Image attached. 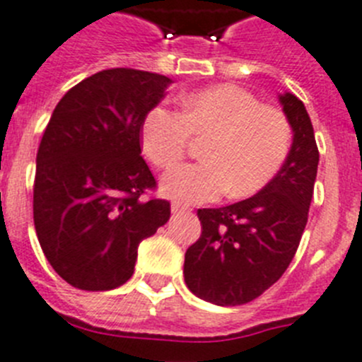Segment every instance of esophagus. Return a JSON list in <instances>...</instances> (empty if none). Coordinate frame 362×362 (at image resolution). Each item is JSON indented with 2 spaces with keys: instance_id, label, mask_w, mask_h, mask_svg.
I'll list each match as a JSON object with an SVG mask.
<instances>
[{
  "instance_id": "obj_1",
  "label": "esophagus",
  "mask_w": 362,
  "mask_h": 362,
  "mask_svg": "<svg viewBox=\"0 0 362 362\" xmlns=\"http://www.w3.org/2000/svg\"><path fill=\"white\" fill-rule=\"evenodd\" d=\"M185 211H187V207H185V205H180V204H177V202H175V204H171V213H173V214H180V213H185Z\"/></svg>"
}]
</instances>
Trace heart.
Returning <instances> with one entry per match:
<instances>
[{
	"label": "heart",
	"mask_w": 362,
	"mask_h": 362,
	"mask_svg": "<svg viewBox=\"0 0 362 362\" xmlns=\"http://www.w3.org/2000/svg\"><path fill=\"white\" fill-rule=\"evenodd\" d=\"M180 104V113L164 106L146 113V157L157 168H169L184 157L189 135L211 139L202 153L205 162L177 165L162 177L164 197L182 204H205L226 193L247 198L279 173L292 141L285 113L230 84L185 95Z\"/></svg>",
	"instance_id": "heart-1"
}]
</instances>
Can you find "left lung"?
I'll use <instances>...</instances> for the list:
<instances>
[{
    "instance_id": "1",
    "label": "left lung",
    "mask_w": 362,
    "mask_h": 362,
    "mask_svg": "<svg viewBox=\"0 0 362 362\" xmlns=\"http://www.w3.org/2000/svg\"><path fill=\"white\" fill-rule=\"evenodd\" d=\"M279 103L292 128L279 173L247 200L197 213L202 234L185 252L184 279L189 291L213 305H245L274 285L307 226L319 164L314 128L294 93H281Z\"/></svg>"
}]
</instances>
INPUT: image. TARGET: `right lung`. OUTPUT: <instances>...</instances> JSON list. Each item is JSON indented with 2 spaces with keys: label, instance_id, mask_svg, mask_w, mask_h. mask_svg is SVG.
Instances as JSON below:
<instances>
[{
  "label": "right lung",
  "instance_id": "add662e5",
  "mask_svg": "<svg viewBox=\"0 0 362 362\" xmlns=\"http://www.w3.org/2000/svg\"><path fill=\"white\" fill-rule=\"evenodd\" d=\"M173 81L112 68L57 103L35 158L34 226L54 270L81 291H112L133 276L139 243L171 216L141 157V129Z\"/></svg>",
  "mask_w": 362,
  "mask_h": 362
}]
</instances>
